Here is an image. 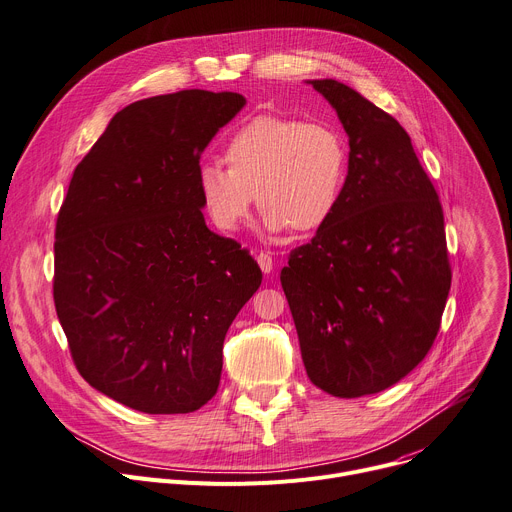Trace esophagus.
Wrapping results in <instances>:
<instances>
[{
  "label": "esophagus",
  "instance_id": "esophagus-1",
  "mask_svg": "<svg viewBox=\"0 0 512 512\" xmlns=\"http://www.w3.org/2000/svg\"><path fill=\"white\" fill-rule=\"evenodd\" d=\"M256 260H258V264H260V268H262L264 274H270V272H272L274 262H272V256H270L268 252H260V254L256 256Z\"/></svg>",
  "mask_w": 512,
  "mask_h": 512
}]
</instances>
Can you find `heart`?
<instances>
[{"instance_id": "1", "label": "heart", "mask_w": 512, "mask_h": 512, "mask_svg": "<svg viewBox=\"0 0 512 512\" xmlns=\"http://www.w3.org/2000/svg\"><path fill=\"white\" fill-rule=\"evenodd\" d=\"M225 160L199 168L196 182L211 221L235 231L254 196L270 231L313 233L336 213L348 182L350 151L332 123L258 114L235 129Z\"/></svg>"}]
</instances>
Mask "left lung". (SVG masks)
<instances>
[{
    "instance_id": "8db88e82",
    "label": "left lung",
    "mask_w": 512,
    "mask_h": 512,
    "mask_svg": "<svg viewBox=\"0 0 512 512\" xmlns=\"http://www.w3.org/2000/svg\"><path fill=\"white\" fill-rule=\"evenodd\" d=\"M348 135L334 217L281 270L307 377L361 398L406 377L441 328L451 264L439 194L406 129L336 80H313Z\"/></svg>"
}]
</instances>
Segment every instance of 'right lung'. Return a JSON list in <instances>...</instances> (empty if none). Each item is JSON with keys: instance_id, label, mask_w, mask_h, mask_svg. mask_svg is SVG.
Listing matches in <instances>:
<instances>
[{"instance_id": "add662e5", "label": "right lung", "mask_w": 512, "mask_h": 512, "mask_svg": "<svg viewBox=\"0 0 512 512\" xmlns=\"http://www.w3.org/2000/svg\"><path fill=\"white\" fill-rule=\"evenodd\" d=\"M246 104L182 90L129 104L73 170L55 227L53 299L75 369L145 414L219 387L223 340L262 270L205 225L201 153Z\"/></svg>"}]
</instances>
